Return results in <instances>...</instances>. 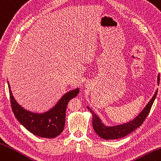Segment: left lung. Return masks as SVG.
Returning a JSON list of instances; mask_svg holds the SVG:
<instances>
[{
  "label": "left lung",
  "instance_id": "left-lung-1",
  "mask_svg": "<svg viewBox=\"0 0 161 161\" xmlns=\"http://www.w3.org/2000/svg\"><path fill=\"white\" fill-rule=\"evenodd\" d=\"M160 82V76L158 77V83L159 84ZM158 90H156L155 94L153 95L151 101L148 103L147 106L145 107V109L142 111V112L139 115L135 118L134 120H132L130 122L125 123L123 125H116L113 127H107L104 125L101 119L97 116L96 114H94L92 109L90 108H87L90 111L93 116L92 125L94 127V131L96 132L100 137L103 138L105 140H113V139H118L126 136L127 135L131 133L135 130H136L138 127H140L141 125L143 123L146 118L148 116V114L150 112L153 103V101L156 97Z\"/></svg>",
  "mask_w": 161,
  "mask_h": 161
}]
</instances>
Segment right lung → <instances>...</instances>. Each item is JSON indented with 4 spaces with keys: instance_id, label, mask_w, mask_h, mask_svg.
<instances>
[{
    "instance_id": "1",
    "label": "right lung",
    "mask_w": 161,
    "mask_h": 161,
    "mask_svg": "<svg viewBox=\"0 0 161 161\" xmlns=\"http://www.w3.org/2000/svg\"><path fill=\"white\" fill-rule=\"evenodd\" d=\"M8 83L10 102L14 116L17 120L33 134L42 138H55L64 130L65 112L67 104L71 98L79 93L78 88L66 93L52 109L42 114L27 111L18 104L12 96Z\"/></svg>"
}]
</instances>
